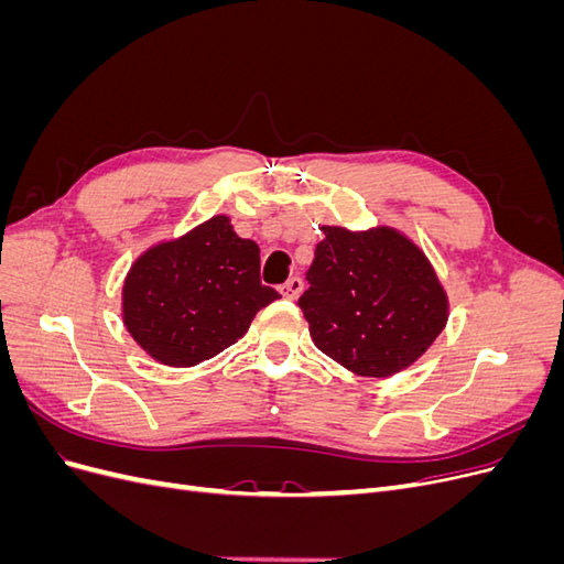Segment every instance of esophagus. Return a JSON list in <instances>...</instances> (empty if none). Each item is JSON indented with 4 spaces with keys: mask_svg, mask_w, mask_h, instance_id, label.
Listing matches in <instances>:
<instances>
[{
    "mask_svg": "<svg viewBox=\"0 0 564 564\" xmlns=\"http://www.w3.org/2000/svg\"><path fill=\"white\" fill-rule=\"evenodd\" d=\"M301 292H303V280H301V278H289V280L280 286V294H282L284 299H289V301L299 299Z\"/></svg>",
    "mask_w": 564,
    "mask_h": 564,
    "instance_id": "34e87169",
    "label": "esophagus"
}]
</instances>
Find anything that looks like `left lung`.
Masks as SVG:
<instances>
[{"label":"left lung","instance_id":"8db88e82","mask_svg":"<svg viewBox=\"0 0 564 564\" xmlns=\"http://www.w3.org/2000/svg\"><path fill=\"white\" fill-rule=\"evenodd\" d=\"M299 299L313 344L352 373L392 377L433 346L449 317L435 268L409 237L377 226H322Z\"/></svg>","mask_w":564,"mask_h":564}]
</instances>
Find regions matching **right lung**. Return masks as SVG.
Listing matches in <instances>:
<instances>
[{
    "mask_svg": "<svg viewBox=\"0 0 564 564\" xmlns=\"http://www.w3.org/2000/svg\"><path fill=\"white\" fill-rule=\"evenodd\" d=\"M280 299L261 284V251L226 214L176 240L145 249L127 272L122 319L152 360L193 367L242 338L251 319Z\"/></svg>",
    "mask_w": 564,
    "mask_h": 564,
    "instance_id": "right-lung-1",
    "label": "right lung"
}]
</instances>
